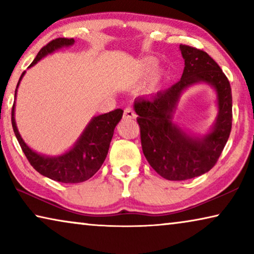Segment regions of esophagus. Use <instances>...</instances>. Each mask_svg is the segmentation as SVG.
<instances>
[{"mask_svg":"<svg viewBox=\"0 0 254 254\" xmlns=\"http://www.w3.org/2000/svg\"><path fill=\"white\" fill-rule=\"evenodd\" d=\"M136 115L131 108H126L124 110V119H134Z\"/></svg>","mask_w":254,"mask_h":254,"instance_id":"1","label":"esophagus"}]
</instances>
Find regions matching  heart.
Returning <instances> with one entry per match:
<instances>
[{"instance_id": "b5f03b06", "label": "heart", "mask_w": 254, "mask_h": 254, "mask_svg": "<svg viewBox=\"0 0 254 254\" xmlns=\"http://www.w3.org/2000/svg\"><path fill=\"white\" fill-rule=\"evenodd\" d=\"M156 66H157V60H156V58L149 57V58H145V60L142 61L141 69H142V72L148 73V72H151L153 68H156ZM163 75H164V72L163 71L158 72L157 74H156V76H154L153 84H157L158 82H159L160 79L163 78Z\"/></svg>"}]
</instances>
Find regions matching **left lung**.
Returning <instances> with one entry per match:
<instances>
[{
	"label": "left lung",
	"mask_w": 254,
	"mask_h": 254,
	"mask_svg": "<svg viewBox=\"0 0 254 254\" xmlns=\"http://www.w3.org/2000/svg\"><path fill=\"white\" fill-rule=\"evenodd\" d=\"M185 60L181 80L149 98L134 102L141 129L143 153L150 166L164 179L183 181L196 178L214 166L229 138L233 120V97L227 76L208 54L180 45ZM197 83H206L217 94L218 116L204 135L186 131L174 121L183 91Z\"/></svg>",
	"instance_id": "obj_1"
}]
</instances>
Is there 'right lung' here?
<instances>
[{"mask_svg":"<svg viewBox=\"0 0 254 254\" xmlns=\"http://www.w3.org/2000/svg\"><path fill=\"white\" fill-rule=\"evenodd\" d=\"M74 39L60 38L53 40L42 48L36 55L29 67L34 66L39 61L55 51L74 45ZM26 71L23 72L17 83L14 97L17 96V89ZM124 111L117 109L104 115L93 117L79 136L71 149L58 156H46L29 148L18 131L16 119H14V103L11 112V123L14 135L19 142L21 150L29 161V164L40 174L51 180L63 183H80L87 181L95 173L100 170L108 156L110 143H111L115 128L123 118Z\"/></svg>","mask_w":254,"mask_h":254,"instance_id":"add662e5","label":"right lung"}]
</instances>
